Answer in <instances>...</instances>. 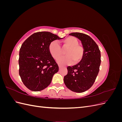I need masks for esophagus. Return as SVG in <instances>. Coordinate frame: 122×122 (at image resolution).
Here are the masks:
<instances>
[{"instance_id":"1","label":"esophagus","mask_w":122,"mask_h":122,"mask_svg":"<svg viewBox=\"0 0 122 122\" xmlns=\"http://www.w3.org/2000/svg\"><path fill=\"white\" fill-rule=\"evenodd\" d=\"M58 67H59V69H61L62 67H62V66H60V65H59V66H58Z\"/></svg>"}]
</instances>
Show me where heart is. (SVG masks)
<instances>
[{"label": "heart", "mask_w": 122, "mask_h": 122, "mask_svg": "<svg viewBox=\"0 0 122 122\" xmlns=\"http://www.w3.org/2000/svg\"><path fill=\"white\" fill-rule=\"evenodd\" d=\"M62 48L67 49L65 54V56L57 60V62L60 65H67L73 62V64H77L82 60L84 55L83 47L79 45L78 41L74 36H70L61 41ZM49 51L54 59L57 60L62 54V51L60 44L54 41L49 45Z\"/></svg>", "instance_id": "b5f03b06"}]
</instances>
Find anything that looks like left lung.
<instances>
[{
    "label": "left lung",
    "instance_id": "1",
    "mask_svg": "<svg viewBox=\"0 0 122 122\" xmlns=\"http://www.w3.org/2000/svg\"><path fill=\"white\" fill-rule=\"evenodd\" d=\"M69 35L81 41L84 55L78 64L67 67L68 74L64 76V83L71 91L82 93L90 88L96 79L101 64L100 51L97 44L88 35L80 32Z\"/></svg>",
    "mask_w": 122,
    "mask_h": 122
}]
</instances>
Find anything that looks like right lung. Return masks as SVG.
Returning a JSON list of instances; mask_svg holds the SVG:
<instances>
[{"label":"right lung","instance_id":"add662e5","mask_svg":"<svg viewBox=\"0 0 122 122\" xmlns=\"http://www.w3.org/2000/svg\"><path fill=\"white\" fill-rule=\"evenodd\" d=\"M61 39L50 32H38L29 36L21 45L19 73L29 90L41 91L50 84L58 66L49 52V45L53 41Z\"/></svg>","mask_w":122,"mask_h":122}]
</instances>
